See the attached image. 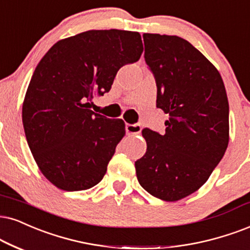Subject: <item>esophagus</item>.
<instances>
[{
	"label": "esophagus",
	"mask_w": 250,
	"mask_h": 250,
	"mask_svg": "<svg viewBox=\"0 0 250 250\" xmlns=\"http://www.w3.org/2000/svg\"><path fill=\"white\" fill-rule=\"evenodd\" d=\"M142 130V127L141 125H138V123H135V125H130V123H127L125 125V132H127L128 135H138Z\"/></svg>",
	"instance_id": "esophagus-1"
}]
</instances>
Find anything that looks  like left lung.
<instances>
[{"label":"left lung","instance_id":"obj_1","mask_svg":"<svg viewBox=\"0 0 250 250\" xmlns=\"http://www.w3.org/2000/svg\"><path fill=\"white\" fill-rule=\"evenodd\" d=\"M144 59L157 84V107L169 115L165 134L145 128L146 152L136 160L140 185L174 202L202 187L229 145V100L222 76L190 42L144 33Z\"/></svg>","mask_w":250,"mask_h":250}]
</instances>
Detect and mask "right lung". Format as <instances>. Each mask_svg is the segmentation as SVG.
<instances>
[{"mask_svg": "<svg viewBox=\"0 0 250 250\" xmlns=\"http://www.w3.org/2000/svg\"><path fill=\"white\" fill-rule=\"evenodd\" d=\"M142 52L138 32L91 30L58 41L37 65L23 104L24 131L40 170L58 188L85 190L106 174L125 122L94 113L88 102L108 92L119 69Z\"/></svg>", "mask_w": 250, "mask_h": 250, "instance_id": "obj_1", "label": "right lung"}]
</instances>
